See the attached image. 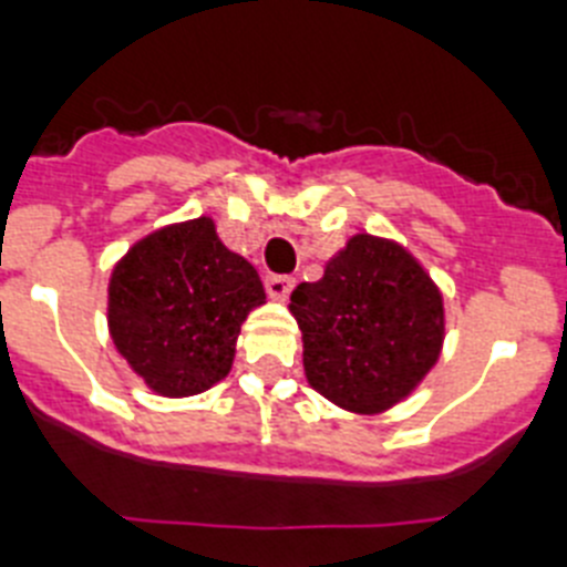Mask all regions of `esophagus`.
Masks as SVG:
<instances>
[{
    "mask_svg": "<svg viewBox=\"0 0 567 567\" xmlns=\"http://www.w3.org/2000/svg\"><path fill=\"white\" fill-rule=\"evenodd\" d=\"M265 290H268L270 299H288V293L293 290V277L270 274V277H265Z\"/></svg>",
    "mask_w": 567,
    "mask_h": 567,
    "instance_id": "esophagus-1",
    "label": "esophagus"
}]
</instances>
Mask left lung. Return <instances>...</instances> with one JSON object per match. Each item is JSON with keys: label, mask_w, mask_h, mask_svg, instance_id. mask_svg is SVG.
<instances>
[{"label": "left lung", "mask_w": 567, "mask_h": 567, "mask_svg": "<svg viewBox=\"0 0 567 567\" xmlns=\"http://www.w3.org/2000/svg\"><path fill=\"white\" fill-rule=\"evenodd\" d=\"M290 313L311 388L353 413L405 400L445 337L440 288L402 245L371 234L348 239L319 282L297 285Z\"/></svg>", "instance_id": "8db88e82"}]
</instances>
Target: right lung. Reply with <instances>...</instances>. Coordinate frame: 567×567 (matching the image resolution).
Wrapping results in <instances>:
<instances>
[{
	"mask_svg": "<svg viewBox=\"0 0 567 567\" xmlns=\"http://www.w3.org/2000/svg\"><path fill=\"white\" fill-rule=\"evenodd\" d=\"M262 302L254 265L199 216L147 234L122 256L107 285V324L147 388L194 396L228 377L239 328Z\"/></svg>",
	"mask_w": 567,
	"mask_h": 567,
	"instance_id": "1",
	"label": "right lung"
}]
</instances>
